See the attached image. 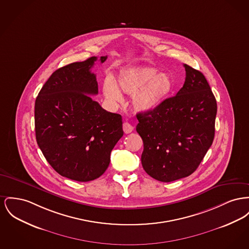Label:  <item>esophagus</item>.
<instances>
[{"label":"esophagus","instance_id":"34e87169","mask_svg":"<svg viewBox=\"0 0 249 249\" xmlns=\"http://www.w3.org/2000/svg\"><path fill=\"white\" fill-rule=\"evenodd\" d=\"M123 131H124L125 133H130V132H132L133 131V127H132L130 123L124 122L123 123Z\"/></svg>","mask_w":249,"mask_h":249}]
</instances>
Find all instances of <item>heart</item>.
Returning <instances> with one entry per match:
<instances>
[{"label": "heart", "instance_id": "1", "mask_svg": "<svg viewBox=\"0 0 249 249\" xmlns=\"http://www.w3.org/2000/svg\"><path fill=\"white\" fill-rule=\"evenodd\" d=\"M117 85L120 90L132 98L133 107L137 111L149 112L158 108L173 90V82L165 73H159L156 69L138 68L122 71L118 75ZM115 82L108 78L103 83L105 97L120 103L122 96Z\"/></svg>", "mask_w": 249, "mask_h": 249}]
</instances>
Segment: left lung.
<instances>
[{
	"label": "left lung",
	"mask_w": 249,
	"mask_h": 249,
	"mask_svg": "<svg viewBox=\"0 0 249 249\" xmlns=\"http://www.w3.org/2000/svg\"><path fill=\"white\" fill-rule=\"evenodd\" d=\"M183 67L185 82L177 95L136 115V131L144 143L142 166L162 182L195 172L214 138L216 100L204 75L186 64Z\"/></svg>",
	"instance_id": "obj_1"
}]
</instances>
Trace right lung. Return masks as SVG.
Segmentation results:
<instances>
[{"label":"right lung","mask_w":249,"mask_h":249,"mask_svg":"<svg viewBox=\"0 0 249 249\" xmlns=\"http://www.w3.org/2000/svg\"><path fill=\"white\" fill-rule=\"evenodd\" d=\"M93 56L51 75L35 103L37 145L61 176L89 181L103 175L122 137V117L107 112L88 95L98 94ZM107 56L100 58L103 63Z\"/></svg>","instance_id":"add662e5"}]
</instances>
